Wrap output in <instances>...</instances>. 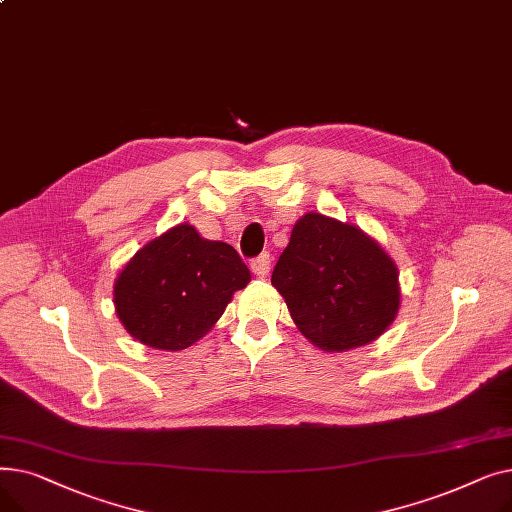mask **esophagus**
I'll use <instances>...</instances> for the list:
<instances>
[{
  "label": "esophagus",
  "mask_w": 512,
  "mask_h": 512,
  "mask_svg": "<svg viewBox=\"0 0 512 512\" xmlns=\"http://www.w3.org/2000/svg\"><path fill=\"white\" fill-rule=\"evenodd\" d=\"M270 265H272L270 253H261L259 257H255V259L251 261V270H253L259 278H265L267 274H270Z\"/></svg>",
  "instance_id": "34e87169"
}]
</instances>
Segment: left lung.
I'll return each mask as SVG.
<instances>
[{"label":"left lung","mask_w":512,"mask_h":512,"mask_svg":"<svg viewBox=\"0 0 512 512\" xmlns=\"http://www.w3.org/2000/svg\"><path fill=\"white\" fill-rule=\"evenodd\" d=\"M272 284L299 332L328 353L378 340L400 309L398 267L380 242L315 211L294 224Z\"/></svg>","instance_id":"obj_1"}]
</instances>
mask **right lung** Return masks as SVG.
<instances>
[{
	"label": "right lung",
	"mask_w": 512,
	"mask_h": 512,
	"mask_svg": "<svg viewBox=\"0 0 512 512\" xmlns=\"http://www.w3.org/2000/svg\"><path fill=\"white\" fill-rule=\"evenodd\" d=\"M251 282L234 247L178 224L132 255L114 282L126 332L157 351H182L222 317L232 294Z\"/></svg>",
	"instance_id": "obj_1"
}]
</instances>
